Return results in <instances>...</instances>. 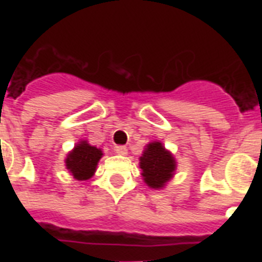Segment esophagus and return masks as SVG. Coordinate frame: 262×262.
Returning <instances> with one entry per match:
<instances>
[{
	"label": "esophagus",
	"mask_w": 262,
	"mask_h": 262,
	"mask_svg": "<svg viewBox=\"0 0 262 262\" xmlns=\"http://www.w3.org/2000/svg\"><path fill=\"white\" fill-rule=\"evenodd\" d=\"M115 152H117L118 155L124 156V155H127V147L126 145H117V147H115Z\"/></svg>",
	"instance_id": "obj_1"
}]
</instances>
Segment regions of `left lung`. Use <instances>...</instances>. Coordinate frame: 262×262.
<instances>
[{"label": "left lung", "instance_id": "1", "mask_svg": "<svg viewBox=\"0 0 262 262\" xmlns=\"http://www.w3.org/2000/svg\"><path fill=\"white\" fill-rule=\"evenodd\" d=\"M140 168L145 184L154 189H160L172 178L176 161L161 143L155 142L148 144L143 152V156L140 157Z\"/></svg>", "mask_w": 262, "mask_h": 262}]
</instances>
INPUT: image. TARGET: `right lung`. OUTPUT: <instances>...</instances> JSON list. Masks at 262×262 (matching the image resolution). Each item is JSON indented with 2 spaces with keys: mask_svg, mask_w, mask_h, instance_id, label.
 Wrapping results in <instances>:
<instances>
[{
  "mask_svg": "<svg viewBox=\"0 0 262 262\" xmlns=\"http://www.w3.org/2000/svg\"><path fill=\"white\" fill-rule=\"evenodd\" d=\"M102 157V151L97 147L81 142L67 157V169L78 181H85L94 174L97 163Z\"/></svg>",
  "mask_w": 262,
  "mask_h": 262,
  "instance_id": "obj_1",
  "label": "right lung"
}]
</instances>
